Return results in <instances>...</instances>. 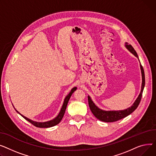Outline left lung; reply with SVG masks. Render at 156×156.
Returning <instances> with one entry per match:
<instances>
[{"mask_svg":"<svg viewBox=\"0 0 156 156\" xmlns=\"http://www.w3.org/2000/svg\"><path fill=\"white\" fill-rule=\"evenodd\" d=\"M125 47L129 50L132 54L138 58L139 57L137 55V53L134 50V48L132 47L131 44H129L128 43H125ZM141 73H142V87H141V91L138 96L135 100L134 103L129 108H127L124 110H119V111H105L101 109H99L97 106L95 105V104L93 103V101L91 99L90 97L88 96V103H89V106L90 108V111L92 112L93 114L95 116L96 118L98 120L105 122H116L119 120L127 116L128 115H130L132 112H133L136 108L139 105V103L140 102V100L142 96V93L144 90V88L145 86V74H144V70L143 69V67L142 66L141 64H140Z\"/></svg>","mask_w":156,"mask_h":156,"instance_id":"8db88e82","label":"left lung"}]
</instances>
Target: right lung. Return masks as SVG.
I'll use <instances>...</instances> for the list:
<instances>
[{
	"label": "right lung",
	"instance_id": "obj_1",
	"mask_svg": "<svg viewBox=\"0 0 156 156\" xmlns=\"http://www.w3.org/2000/svg\"><path fill=\"white\" fill-rule=\"evenodd\" d=\"M77 89V87H74V88H72L70 90V92L69 93V94L66 97L65 99H64V101H63V105H62V107L60 109V112L59 113V114L58 115V116L55 118L54 119H53V120H50V121H48V122H34V121H33L31 120H30V119L26 118V116L22 115L21 113H20L19 112H18L16 109V111L20 114L24 119H26V120L27 121H28L29 122H30L31 124H33V125H34L36 127H39V128H49V127H51V126H53L55 125H57V124H58L60 121L62 120V118L63 117V115L64 114H65V112H66V108H67V104H68V102L69 101L72 94V93L74 92V91Z\"/></svg>",
	"mask_w": 156,
	"mask_h": 156
}]
</instances>
